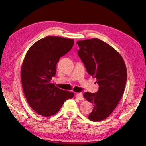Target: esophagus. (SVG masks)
Masks as SVG:
<instances>
[{
	"mask_svg": "<svg viewBox=\"0 0 146 146\" xmlns=\"http://www.w3.org/2000/svg\"><path fill=\"white\" fill-rule=\"evenodd\" d=\"M76 97H77V98H78L80 100H84L83 96L82 93H77L76 94Z\"/></svg>",
	"mask_w": 146,
	"mask_h": 146,
	"instance_id": "1",
	"label": "esophagus"
}]
</instances>
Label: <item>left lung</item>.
<instances>
[{
	"label": "left lung",
	"instance_id": "1",
	"mask_svg": "<svg viewBox=\"0 0 146 146\" xmlns=\"http://www.w3.org/2000/svg\"><path fill=\"white\" fill-rule=\"evenodd\" d=\"M78 55L88 74L96 78L99 90L95 93L86 92L84 98L94 105L88 116L98 122L108 117L116 108L125 90L127 69L119 53L99 39L79 41Z\"/></svg>",
	"mask_w": 146,
	"mask_h": 146
}]
</instances>
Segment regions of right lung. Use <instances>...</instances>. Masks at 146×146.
Wrapping results in <instances>:
<instances>
[{"mask_svg":"<svg viewBox=\"0 0 146 146\" xmlns=\"http://www.w3.org/2000/svg\"><path fill=\"white\" fill-rule=\"evenodd\" d=\"M73 45L72 39L47 36L35 42L25 55L21 74L24 93L30 107L42 116L54 115L74 96L50 82L60 58Z\"/></svg>","mask_w":146,"mask_h":146,"instance_id":"1","label":"right lung"}]
</instances>
